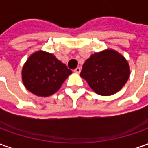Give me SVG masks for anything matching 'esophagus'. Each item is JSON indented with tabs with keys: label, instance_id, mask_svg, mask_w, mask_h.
Here are the masks:
<instances>
[{
	"label": "esophagus",
	"instance_id": "1",
	"mask_svg": "<svg viewBox=\"0 0 148 148\" xmlns=\"http://www.w3.org/2000/svg\"><path fill=\"white\" fill-rule=\"evenodd\" d=\"M80 71H81V68L78 67V68H76V69L74 70V72H76V73H80Z\"/></svg>",
	"mask_w": 148,
	"mask_h": 148
}]
</instances>
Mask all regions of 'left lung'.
<instances>
[{"label": "left lung", "mask_w": 148, "mask_h": 148, "mask_svg": "<svg viewBox=\"0 0 148 148\" xmlns=\"http://www.w3.org/2000/svg\"><path fill=\"white\" fill-rule=\"evenodd\" d=\"M130 72L129 64L123 55L106 49L92 55L84 62L80 76L96 93L110 96L122 89Z\"/></svg>", "instance_id": "obj_1"}]
</instances>
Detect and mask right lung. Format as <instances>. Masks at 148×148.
<instances>
[{
    "label": "right lung",
    "mask_w": 148,
    "mask_h": 148,
    "mask_svg": "<svg viewBox=\"0 0 148 148\" xmlns=\"http://www.w3.org/2000/svg\"><path fill=\"white\" fill-rule=\"evenodd\" d=\"M72 71L53 54L44 51L33 53L21 70V79L27 90L38 97L56 92Z\"/></svg>",
    "instance_id": "right-lung-1"
}]
</instances>
